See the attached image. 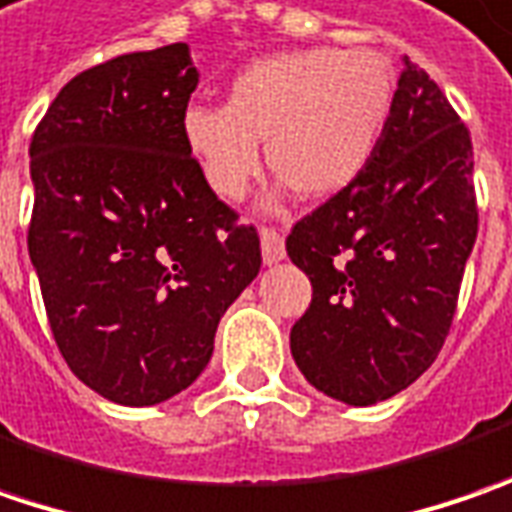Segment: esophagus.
I'll use <instances>...</instances> for the list:
<instances>
[{
	"label": "esophagus",
	"mask_w": 512,
	"mask_h": 512,
	"mask_svg": "<svg viewBox=\"0 0 512 512\" xmlns=\"http://www.w3.org/2000/svg\"><path fill=\"white\" fill-rule=\"evenodd\" d=\"M260 249H263V263L275 266L286 257V246H283V234L278 229H260Z\"/></svg>",
	"instance_id": "esophagus-1"
}]
</instances>
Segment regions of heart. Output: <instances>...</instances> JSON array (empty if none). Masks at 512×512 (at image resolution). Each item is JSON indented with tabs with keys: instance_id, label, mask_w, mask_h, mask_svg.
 Here are the masks:
<instances>
[{
	"instance_id": "heart-1",
	"label": "heart",
	"mask_w": 512,
	"mask_h": 512,
	"mask_svg": "<svg viewBox=\"0 0 512 512\" xmlns=\"http://www.w3.org/2000/svg\"><path fill=\"white\" fill-rule=\"evenodd\" d=\"M395 97L387 59L309 48L257 59L232 82L229 105H191L183 137L209 189L243 200L269 163L306 197H332L372 160Z\"/></svg>"
}]
</instances>
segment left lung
Instances as JSON below:
<instances>
[{"instance_id":"left-lung-1","label":"left lung","mask_w":512,"mask_h":512,"mask_svg":"<svg viewBox=\"0 0 512 512\" xmlns=\"http://www.w3.org/2000/svg\"><path fill=\"white\" fill-rule=\"evenodd\" d=\"M476 234L470 131L404 56L367 168L286 237L312 280L289 335L303 378L352 407L410 387L444 346Z\"/></svg>"}]
</instances>
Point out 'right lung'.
Masks as SVG:
<instances>
[{
    "instance_id": "1",
    "label": "right lung",
    "mask_w": 512,
    "mask_h": 512,
    "mask_svg": "<svg viewBox=\"0 0 512 512\" xmlns=\"http://www.w3.org/2000/svg\"><path fill=\"white\" fill-rule=\"evenodd\" d=\"M189 45L74 77L31 140L28 252L54 341L85 387L151 407L197 381L260 237L209 189L183 137Z\"/></svg>"
}]
</instances>
